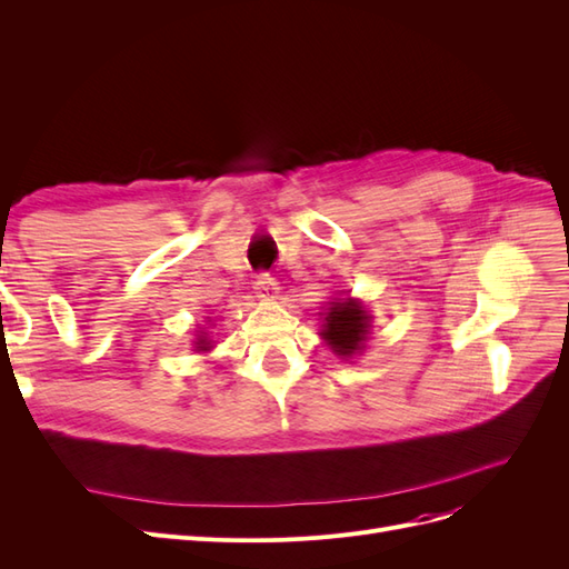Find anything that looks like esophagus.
<instances>
[{
  "label": "esophagus",
  "mask_w": 569,
  "mask_h": 569,
  "mask_svg": "<svg viewBox=\"0 0 569 569\" xmlns=\"http://www.w3.org/2000/svg\"><path fill=\"white\" fill-rule=\"evenodd\" d=\"M253 289L261 299H272L274 295H278V280H274L272 274H268V272H258Z\"/></svg>",
  "instance_id": "34e87169"
}]
</instances>
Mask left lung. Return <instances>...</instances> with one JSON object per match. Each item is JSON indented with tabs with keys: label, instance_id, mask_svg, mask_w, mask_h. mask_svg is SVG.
Returning <instances> with one entry per match:
<instances>
[{
	"label": "left lung",
	"instance_id": "obj_1",
	"mask_svg": "<svg viewBox=\"0 0 569 569\" xmlns=\"http://www.w3.org/2000/svg\"><path fill=\"white\" fill-rule=\"evenodd\" d=\"M370 332V316L356 299L335 301L330 311L325 313L322 337L330 343L337 356L349 358L363 349V341Z\"/></svg>",
	"mask_w": 569,
	"mask_h": 569
}]
</instances>
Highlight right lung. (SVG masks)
Listing matches in <instances>:
<instances>
[{
	"label": "right lung",
	"mask_w": 569,
	"mask_h": 569,
	"mask_svg": "<svg viewBox=\"0 0 569 569\" xmlns=\"http://www.w3.org/2000/svg\"><path fill=\"white\" fill-rule=\"evenodd\" d=\"M199 349H201V351H203V349H206V347H203V339H201V347H199Z\"/></svg>",
	"instance_id": "1"
}]
</instances>
